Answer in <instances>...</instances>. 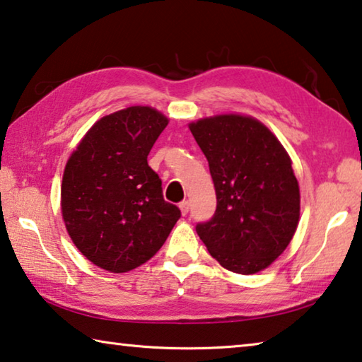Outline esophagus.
<instances>
[{"instance_id":"1","label":"esophagus","mask_w":362,"mask_h":362,"mask_svg":"<svg viewBox=\"0 0 362 362\" xmlns=\"http://www.w3.org/2000/svg\"><path fill=\"white\" fill-rule=\"evenodd\" d=\"M179 207H180V212L183 214V216H187L188 211H189V203H188V201H182V203L179 204Z\"/></svg>"}]
</instances>
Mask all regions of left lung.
<instances>
[{
	"label": "left lung",
	"mask_w": 362,
	"mask_h": 362,
	"mask_svg": "<svg viewBox=\"0 0 362 362\" xmlns=\"http://www.w3.org/2000/svg\"><path fill=\"white\" fill-rule=\"evenodd\" d=\"M209 163L217 209L196 225L223 268L254 274L289 246L300 217L298 182L284 146L252 116L217 115L189 122Z\"/></svg>",
	"instance_id": "8db88e82"
}]
</instances>
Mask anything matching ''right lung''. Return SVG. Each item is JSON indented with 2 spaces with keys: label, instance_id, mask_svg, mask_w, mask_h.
<instances>
[{
  "label": "right lung",
  "instance_id": "right-lung-1",
  "mask_svg": "<svg viewBox=\"0 0 362 362\" xmlns=\"http://www.w3.org/2000/svg\"><path fill=\"white\" fill-rule=\"evenodd\" d=\"M168 118L129 107L100 118L71 153L62 179V217L86 259L126 273L155 255L180 218L163 198L146 156Z\"/></svg>",
  "mask_w": 362,
  "mask_h": 362
}]
</instances>
